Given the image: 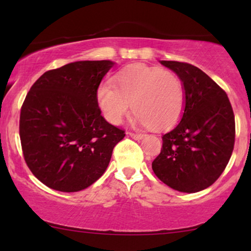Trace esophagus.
Listing matches in <instances>:
<instances>
[{"instance_id":"1","label":"esophagus","mask_w":251,"mask_h":251,"mask_svg":"<svg viewBox=\"0 0 251 251\" xmlns=\"http://www.w3.org/2000/svg\"><path fill=\"white\" fill-rule=\"evenodd\" d=\"M129 136L133 139H142L144 137L143 133H137V132H129Z\"/></svg>"}]
</instances>
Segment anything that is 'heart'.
Here are the masks:
<instances>
[{
    "mask_svg": "<svg viewBox=\"0 0 251 251\" xmlns=\"http://www.w3.org/2000/svg\"><path fill=\"white\" fill-rule=\"evenodd\" d=\"M115 87L101 84L98 104L112 125H119L132 109L140 126L166 129L180 118L185 104V91L180 78L174 72L132 65L115 77Z\"/></svg>",
    "mask_w": 251,
    "mask_h": 251,
    "instance_id": "heart-1",
    "label": "heart"
}]
</instances>
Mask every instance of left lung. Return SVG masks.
I'll return each mask as SVG.
<instances>
[{
    "label": "left lung",
    "instance_id": "obj_1",
    "mask_svg": "<svg viewBox=\"0 0 251 251\" xmlns=\"http://www.w3.org/2000/svg\"><path fill=\"white\" fill-rule=\"evenodd\" d=\"M160 63L183 82L185 108L179 123L162 136L152 169L169 187L195 193L214 184L231 159L234 113L226 92L200 68L180 61Z\"/></svg>",
    "mask_w": 251,
    "mask_h": 251
}]
</instances>
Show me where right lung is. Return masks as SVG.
<instances>
[{
  "label": "right lung",
  "mask_w": 251,
  "mask_h": 251,
  "mask_svg": "<svg viewBox=\"0 0 251 251\" xmlns=\"http://www.w3.org/2000/svg\"><path fill=\"white\" fill-rule=\"evenodd\" d=\"M114 63L75 61L48 71L23 102L24 159L41 183L60 192L84 190L108 167L125 130L102 118L97 90Z\"/></svg>",
  "instance_id": "1"
}]
</instances>
